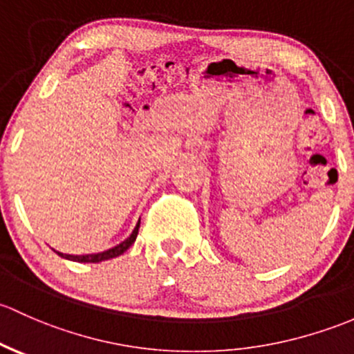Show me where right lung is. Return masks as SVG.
Wrapping results in <instances>:
<instances>
[{
    "instance_id": "add662e5",
    "label": "right lung",
    "mask_w": 354,
    "mask_h": 354,
    "mask_svg": "<svg viewBox=\"0 0 354 354\" xmlns=\"http://www.w3.org/2000/svg\"><path fill=\"white\" fill-rule=\"evenodd\" d=\"M138 230H140V221H138L136 228H134L133 233H131V235L127 236V239L124 240V242L119 243V245L112 247V249L104 250V252L85 254V256H71V254L57 252V256H61V257H64V259H69V261H76V262H102V261H109V259H114V257L121 256V254L126 252V250L129 249L131 245H133L134 240H136V236H138Z\"/></svg>"
}]
</instances>
